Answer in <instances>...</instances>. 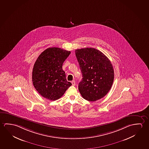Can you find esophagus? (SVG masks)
<instances>
[{
  "label": "esophagus",
  "instance_id": "1",
  "mask_svg": "<svg viewBox=\"0 0 149 149\" xmlns=\"http://www.w3.org/2000/svg\"><path fill=\"white\" fill-rule=\"evenodd\" d=\"M72 85L73 86H75L76 85V83H75V81H73L72 82Z\"/></svg>",
  "mask_w": 149,
  "mask_h": 149
}]
</instances>
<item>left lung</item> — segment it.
Wrapping results in <instances>:
<instances>
[{
    "label": "left lung",
    "instance_id": "8db88e82",
    "mask_svg": "<svg viewBox=\"0 0 149 149\" xmlns=\"http://www.w3.org/2000/svg\"><path fill=\"white\" fill-rule=\"evenodd\" d=\"M75 54L83 77L78 84L81 95L89 101L103 98L111 89L114 78L110 60L93 48L77 49Z\"/></svg>",
    "mask_w": 149,
    "mask_h": 149
}]
</instances>
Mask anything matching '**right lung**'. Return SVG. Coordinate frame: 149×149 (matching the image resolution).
Wrapping results in <instances>:
<instances>
[{
	"mask_svg": "<svg viewBox=\"0 0 149 149\" xmlns=\"http://www.w3.org/2000/svg\"><path fill=\"white\" fill-rule=\"evenodd\" d=\"M71 52L56 47L46 49L39 55L32 72L35 88L51 101L61 98L72 84L66 80L62 65Z\"/></svg>",
	"mask_w": 149,
	"mask_h": 149,
	"instance_id": "add662e5",
	"label": "right lung"
}]
</instances>
